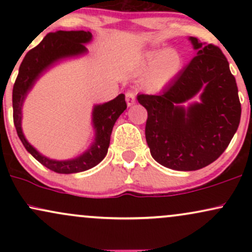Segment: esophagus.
Returning <instances> with one entry per match:
<instances>
[{
  "label": "esophagus",
  "instance_id": "34e87169",
  "mask_svg": "<svg viewBox=\"0 0 252 252\" xmlns=\"http://www.w3.org/2000/svg\"><path fill=\"white\" fill-rule=\"evenodd\" d=\"M126 105L131 106L132 104H135V94L132 91H128L126 94Z\"/></svg>",
  "mask_w": 252,
  "mask_h": 252
}]
</instances>
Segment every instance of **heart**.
<instances>
[{"mask_svg":"<svg viewBox=\"0 0 252 252\" xmlns=\"http://www.w3.org/2000/svg\"><path fill=\"white\" fill-rule=\"evenodd\" d=\"M141 66L146 67L142 84L153 91L168 86L181 70V56L174 50H150L141 58Z\"/></svg>","mask_w":252,"mask_h":252,"instance_id":"b5f03b06","label":"heart"}]
</instances>
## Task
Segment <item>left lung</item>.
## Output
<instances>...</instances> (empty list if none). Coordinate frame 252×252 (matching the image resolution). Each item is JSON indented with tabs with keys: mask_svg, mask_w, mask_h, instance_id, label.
<instances>
[{
	"mask_svg": "<svg viewBox=\"0 0 252 252\" xmlns=\"http://www.w3.org/2000/svg\"><path fill=\"white\" fill-rule=\"evenodd\" d=\"M189 40L196 56L174 82L158 96H137L148 112L146 140L153 158L184 172L216 161L236 134L242 114L236 79L220 48ZM195 95L199 102L183 105Z\"/></svg>",
	"mask_w": 252,
	"mask_h": 252,
	"instance_id": "1",
	"label": "left lung"
}]
</instances>
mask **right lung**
Returning <instances> with one entry per match:
<instances>
[{"instance_id":"obj_1","label":"right lung","mask_w":252,"mask_h":252,"mask_svg":"<svg viewBox=\"0 0 252 252\" xmlns=\"http://www.w3.org/2000/svg\"><path fill=\"white\" fill-rule=\"evenodd\" d=\"M92 34L84 31H58L47 34L42 41L26 53L13 88V117L20 140L27 152L40 163L60 174H72L97 166L108 154L110 136L117 118L126 109V96L118 94L110 102L97 104L92 109L94 140L83 154L70 160H53L42 155L28 142L22 131V106L36 80L51 67L63 60L82 57L88 53L86 43Z\"/></svg>"}]
</instances>
